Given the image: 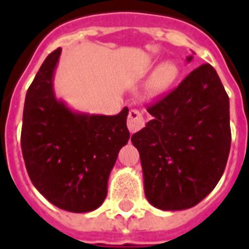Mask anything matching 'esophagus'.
I'll return each instance as SVG.
<instances>
[{"instance_id": "esophagus-1", "label": "esophagus", "mask_w": 249, "mask_h": 249, "mask_svg": "<svg viewBox=\"0 0 249 249\" xmlns=\"http://www.w3.org/2000/svg\"><path fill=\"white\" fill-rule=\"evenodd\" d=\"M144 119L142 116V113L138 109H130L128 116V129L130 133L138 132L140 129L143 128Z\"/></svg>"}]
</instances>
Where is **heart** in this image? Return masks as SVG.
<instances>
[{
    "mask_svg": "<svg viewBox=\"0 0 249 249\" xmlns=\"http://www.w3.org/2000/svg\"><path fill=\"white\" fill-rule=\"evenodd\" d=\"M178 76H179V68L176 63L166 62V63L159 66L147 81L146 90H147L148 95H158V94L166 91L176 83Z\"/></svg>",
    "mask_w": 249,
    "mask_h": 249,
    "instance_id": "obj_1",
    "label": "heart"
}]
</instances>
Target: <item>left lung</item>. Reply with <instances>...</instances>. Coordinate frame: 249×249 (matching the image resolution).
<instances>
[{
    "mask_svg": "<svg viewBox=\"0 0 249 249\" xmlns=\"http://www.w3.org/2000/svg\"><path fill=\"white\" fill-rule=\"evenodd\" d=\"M147 111L152 120L132 136L144 195L161 211L191 208L216 187L228 163L231 132L224 85L211 64H201Z\"/></svg>",
    "mask_w": 249,
    "mask_h": 249,
    "instance_id": "left-lung-1",
    "label": "left lung"
}]
</instances>
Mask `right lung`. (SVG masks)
<instances>
[{
	"label": "right lung",
	"instance_id": "add662e5",
	"mask_svg": "<svg viewBox=\"0 0 249 249\" xmlns=\"http://www.w3.org/2000/svg\"><path fill=\"white\" fill-rule=\"evenodd\" d=\"M62 49L49 54L25 95L21 152L33 186L68 212L99 208L108 177L130 134L129 109L113 116L80 112L56 98L54 73Z\"/></svg>",
	"mask_w": 249,
	"mask_h": 249
}]
</instances>
